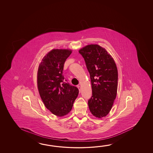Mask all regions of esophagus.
Instances as JSON below:
<instances>
[{
  "instance_id": "34e87169",
  "label": "esophagus",
  "mask_w": 153,
  "mask_h": 153,
  "mask_svg": "<svg viewBox=\"0 0 153 153\" xmlns=\"http://www.w3.org/2000/svg\"><path fill=\"white\" fill-rule=\"evenodd\" d=\"M77 88H78V90H79V92H80V90H81V87H80V86H78Z\"/></svg>"
}]
</instances>
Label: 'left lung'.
Segmentation results:
<instances>
[{"label": "left lung", "instance_id": "8db88e82", "mask_svg": "<svg viewBox=\"0 0 153 153\" xmlns=\"http://www.w3.org/2000/svg\"><path fill=\"white\" fill-rule=\"evenodd\" d=\"M79 53L90 75L92 96L88 101V107L93 115L102 118L109 113L116 97L117 66L111 55L100 45H86Z\"/></svg>", "mask_w": 153, "mask_h": 153}]
</instances>
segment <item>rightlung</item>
<instances>
[{
    "label": "right lung",
    "mask_w": 153,
    "mask_h": 153,
    "mask_svg": "<svg viewBox=\"0 0 153 153\" xmlns=\"http://www.w3.org/2000/svg\"><path fill=\"white\" fill-rule=\"evenodd\" d=\"M72 50L53 49L42 59L37 71V88L46 108L58 117L68 114L78 95L76 86L65 82L64 63Z\"/></svg>",
    "instance_id": "add662e5"
}]
</instances>
